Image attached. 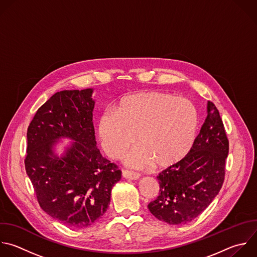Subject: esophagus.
<instances>
[{
  "label": "esophagus",
  "instance_id": "34e87169",
  "mask_svg": "<svg viewBox=\"0 0 257 257\" xmlns=\"http://www.w3.org/2000/svg\"><path fill=\"white\" fill-rule=\"evenodd\" d=\"M122 176L124 179L127 180H131V181H137L140 178V175L137 173H133V172H129V170H123Z\"/></svg>",
  "mask_w": 257,
  "mask_h": 257
}]
</instances>
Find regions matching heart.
<instances>
[{"label": "heart", "mask_w": 257, "mask_h": 257, "mask_svg": "<svg viewBox=\"0 0 257 257\" xmlns=\"http://www.w3.org/2000/svg\"><path fill=\"white\" fill-rule=\"evenodd\" d=\"M198 112L192 102L166 93L141 92L123 97L100 117L99 136L104 151L124 158L127 166L144 169L155 163L167 168L191 151L198 129Z\"/></svg>", "instance_id": "1"}]
</instances>
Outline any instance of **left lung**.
<instances>
[{
  "label": "left lung",
  "instance_id": "left-lung-1",
  "mask_svg": "<svg viewBox=\"0 0 257 257\" xmlns=\"http://www.w3.org/2000/svg\"><path fill=\"white\" fill-rule=\"evenodd\" d=\"M207 117L189 154L158 177L159 194L150 213L170 225L196 219L219 194L225 177L229 142L219 111L208 102Z\"/></svg>",
  "mask_w": 257,
  "mask_h": 257
}]
</instances>
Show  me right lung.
<instances>
[{"label": "right lung", "mask_w": 257, "mask_h": 257, "mask_svg": "<svg viewBox=\"0 0 257 257\" xmlns=\"http://www.w3.org/2000/svg\"><path fill=\"white\" fill-rule=\"evenodd\" d=\"M93 93H55L38 109L27 131L25 168L38 203L70 228L89 227L105 214L122 175L97 147ZM62 139L71 141L62 145Z\"/></svg>", "instance_id": "right-lung-1"}]
</instances>
